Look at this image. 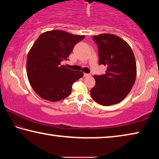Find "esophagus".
Masks as SVG:
<instances>
[{
    "label": "esophagus",
    "mask_w": 159,
    "mask_h": 159,
    "mask_svg": "<svg viewBox=\"0 0 159 159\" xmlns=\"http://www.w3.org/2000/svg\"><path fill=\"white\" fill-rule=\"evenodd\" d=\"M83 76H84V77H88V76H90V74H83Z\"/></svg>",
    "instance_id": "34e87169"
}]
</instances>
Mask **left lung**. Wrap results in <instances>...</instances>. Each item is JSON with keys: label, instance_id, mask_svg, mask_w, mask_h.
<instances>
[{"label": "left lung", "instance_id": "obj_1", "mask_svg": "<svg viewBox=\"0 0 159 159\" xmlns=\"http://www.w3.org/2000/svg\"><path fill=\"white\" fill-rule=\"evenodd\" d=\"M98 46L99 64L107 66L105 74L94 75L95 85L90 90L93 99L103 106L119 103L130 92L135 81V58L130 45L114 34L93 36Z\"/></svg>", "mask_w": 159, "mask_h": 159}]
</instances>
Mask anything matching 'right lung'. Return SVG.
Listing matches in <instances>:
<instances>
[{"instance_id": "obj_1", "label": "right lung", "mask_w": 159, "mask_h": 159, "mask_svg": "<svg viewBox=\"0 0 159 159\" xmlns=\"http://www.w3.org/2000/svg\"><path fill=\"white\" fill-rule=\"evenodd\" d=\"M84 38L61 30L46 31L38 38L28 53L26 73L41 98L57 102L70 95L73 83L83 74L66 68L61 61L67 60L74 45Z\"/></svg>"}]
</instances>
